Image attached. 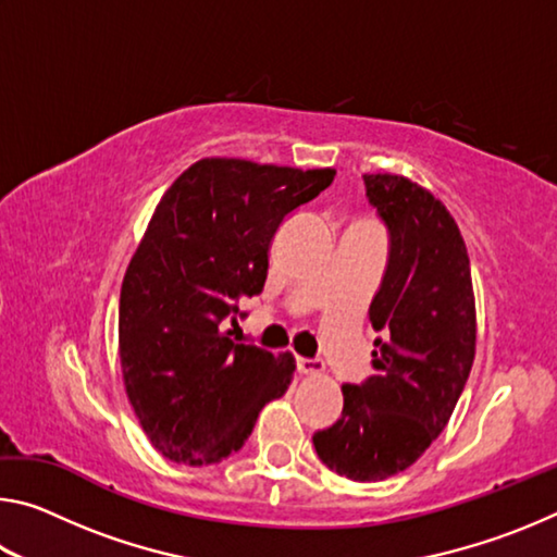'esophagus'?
<instances>
[{
    "mask_svg": "<svg viewBox=\"0 0 557 557\" xmlns=\"http://www.w3.org/2000/svg\"><path fill=\"white\" fill-rule=\"evenodd\" d=\"M297 371L305 373V375H314V373H322L324 371V363L317 361V358H301V356H297Z\"/></svg>",
    "mask_w": 557,
    "mask_h": 557,
    "instance_id": "34e87169",
    "label": "esophagus"
}]
</instances>
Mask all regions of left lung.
<instances>
[{"label":"left lung","instance_id":"1","mask_svg":"<svg viewBox=\"0 0 557 557\" xmlns=\"http://www.w3.org/2000/svg\"><path fill=\"white\" fill-rule=\"evenodd\" d=\"M388 231V262L369 307L373 375L344 383V410L314 432L324 465L354 482H383L420 459L445 430L474 363L476 317L467 245L455 219L405 176L363 174Z\"/></svg>","mask_w":557,"mask_h":557}]
</instances>
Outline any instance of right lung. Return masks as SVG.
I'll use <instances>...</instances> for the list:
<instances>
[{"label": "right lung", "mask_w": 557, "mask_h": 557, "mask_svg": "<svg viewBox=\"0 0 557 557\" xmlns=\"http://www.w3.org/2000/svg\"><path fill=\"white\" fill-rule=\"evenodd\" d=\"M334 176L201 159L162 196L122 280L120 361L139 425L164 457L219 465L285 395L295 358L235 344L223 322L238 324V301L265 287L280 223Z\"/></svg>", "instance_id": "right-lung-1"}]
</instances>
